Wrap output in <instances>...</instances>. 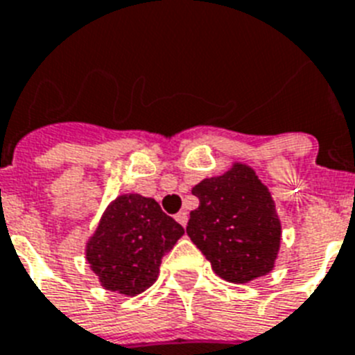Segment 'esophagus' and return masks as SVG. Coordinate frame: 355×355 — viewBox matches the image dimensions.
<instances>
[{
    "mask_svg": "<svg viewBox=\"0 0 355 355\" xmlns=\"http://www.w3.org/2000/svg\"><path fill=\"white\" fill-rule=\"evenodd\" d=\"M175 220H177L182 227H186L187 225V213L186 211H180V213H177V216H175Z\"/></svg>",
    "mask_w": 355,
    "mask_h": 355,
    "instance_id": "esophagus-1",
    "label": "esophagus"
}]
</instances>
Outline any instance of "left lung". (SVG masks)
<instances>
[{
    "label": "left lung",
    "mask_w": 355,
    "mask_h": 355,
    "mask_svg": "<svg viewBox=\"0 0 355 355\" xmlns=\"http://www.w3.org/2000/svg\"><path fill=\"white\" fill-rule=\"evenodd\" d=\"M191 193L200 204L189 214L186 231L214 272L233 284L269 274L279 251L282 223L254 169L236 162L220 177L204 178Z\"/></svg>",
    "instance_id": "obj_1"
}]
</instances>
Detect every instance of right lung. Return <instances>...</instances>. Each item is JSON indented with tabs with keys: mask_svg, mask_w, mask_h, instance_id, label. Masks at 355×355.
Returning a JSON list of instances; mask_svg holds the SVG:
<instances>
[{
	"mask_svg": "<svg viewBox=\"0 0 355 355\" xmlns=\"http://www.w3.org/2000/svg\"><path fill=\"white\" fill-rule=\"evenodd\" d=\"M182 234V225L159 202L137 193L121 195L86 243V260L106 291L137 296L159 278L162 256Z\"/></svg>",
	"mask_w": 355,
	"mask_h": 355,
	"instance_id": "right-lung-1",
	"label": "right lung"
}]
</instances>
